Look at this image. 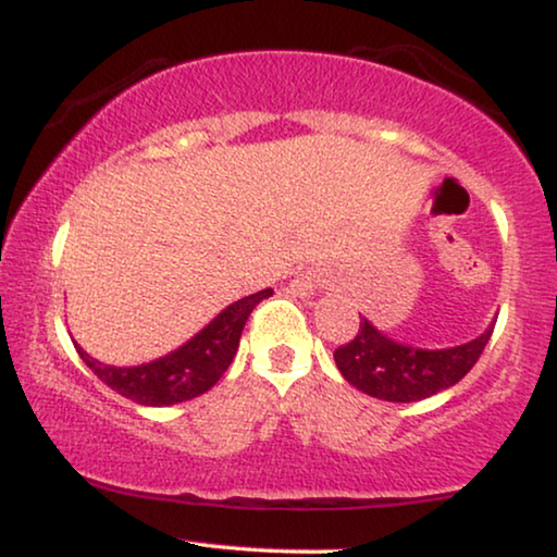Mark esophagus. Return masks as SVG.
<instances>
[{
	"instance_id": "esophagus-1",
	"label": "esophagus",
	"mask_w": 557,
	"mask_h": 557,
	"mask_svg": "<svg viewBox=\"0 0 557 557\" xmlns=\"http://www.w3.org/2000/svg\"><path fill=\"white\" fill-rule=\"evenodd\" d=\"M314 288H317V276L311 271H307V273H299V276L288 284V294L309 296V294H314Z\"/></svg>"
}]
</instances>
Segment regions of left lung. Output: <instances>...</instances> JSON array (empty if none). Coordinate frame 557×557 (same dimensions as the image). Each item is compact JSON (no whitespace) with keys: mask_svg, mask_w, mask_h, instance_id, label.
Listing matches in <instances>:
<instances>
[{"mask_svg":"<svg viewBox=\"0 0 557 557\" xmlns=\"http://www.w3.org/2000/svg\"><path fill=\"white\" fill-rule=\"evenodd\" d=\"M494 322L476 339L444 349H421L395 342L362 319L349 345L334 349L342 377L377 400L416 403L459 383L474 368L492 337Z\"/></svg>","mask_w":557,"mask_h":557,"instance_id":"obj_1","label":"left lung"}]
</instances>
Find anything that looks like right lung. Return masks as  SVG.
I'll use <instances>...</instances> for the list:
<instances>
[{
  "mask_svg": "<svg viewBox=\"0 0 557 557\" xmlns=\"http://www.w3.org/2000/svg\"><path fill=\"white\" fill-rule=\"evenodd\" d=\"M271 294L273 288H263V292L250 294L246 299L233 301L205 330L197 332L193 339H187L174 352L136 364V368L103 364L96 357H90L78 342H73V345L78 349L81 360L111 391L139 403V406H174V403L193 400L197 395L208 393L223 377V372L231 368L233 357L238 352L243 326H246L250 311L263 299H269Z\"/></svg>",
  "mask_w": 557,
  "mask_h": 557,
  "instance_id": "obj_1",
  "label": "right lung"
}]
</instances>
